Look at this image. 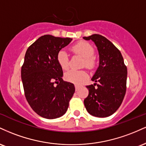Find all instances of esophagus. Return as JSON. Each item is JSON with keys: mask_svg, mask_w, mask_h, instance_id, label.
I'll use <instances>...</instances> for the list:
<instances>
[{"mask_svg": "<svg viewBox=\"0 0 146 146\" xmlns=\"http://www.w3.org/2000/svg\"><path fill=\"white\" fill-rule=\"evenodd\" d=\"M75 90H78L79 88H80V86H78V85H75Z\"/></svg>", "mask_w": 146, "mask_h": 146, "instance_id": "obj_1", "label": "esophagus"}]
</instances>
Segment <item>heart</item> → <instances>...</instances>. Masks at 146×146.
<instances>
[{
    "label": "heart",
    "instance_id": "heart-1",
    "mask_svg": "<svg viewBox=\"0 0 146 146\" xmlns=\"http://www.w3.org/2000/svg\"><path fill=\"white\" fill-rule=\"evenodd\" d=\"M72 51L75 54L78 55L84 58L82 62L83 68L86 67L88 69H93L96 65V58L94 56V47L90 43L87 42H79L73 45L71 48ZM57 61L58 64L63 70H67L69 67V59L66 51L62 49L57 54ZM88 75L86 71H75L69 70L64 74V78L66 81L72 82L75 84H80L86 81Z\"/></svg>",
    "mask_w": 146,
    "mask_h": 146
}]
</instances>
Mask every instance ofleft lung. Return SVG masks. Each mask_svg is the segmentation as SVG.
<instances>
[{"label":"left lung","mask_w":146,"mask_h":146,"mask_svg":"<svg viewBox=\"0 0 146 146\" xmlns=\"http://www.w3.org/2000/svg\"><path fill=\"white\" fill-rule=\"evenodd\" d=\"M83 38L94 42L100 55V65L91 79L95 83L86 86L88 95L84 103L93 116L108 117L116 112L124 98L127 67L121 52L106 38L93 34Z\"/></svg>","instance_id":"1"}]
</instances>
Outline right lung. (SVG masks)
<instances>
[{
	"label": "right lung",
	"mask_w": 146,
	"mask_h": 146,
	"mask_svg": "<svg viewBox=\"0 0 146 146\" xmlns=\"http://www.w3.org/2000/svg\"><path fill=\"white\" fill-rule=\"evenodd\" d=\"M71 40L44 35L30 45L25 53L21 68L25 98L31 108L44 118L51 119L64 115L75 93L73 84L62 80V68L57 61L58 52Z\"/></svg>",
	"instance_id": "1"
}]
</instances>
